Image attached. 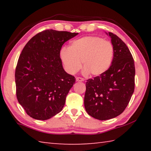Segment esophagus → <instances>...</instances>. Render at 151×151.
Here are the masks:
<instances>
[{
  "instance_id": "esophagus-1",
  "label": "esophagus",
  "mask_w": 151,
  "mask_h": 151,
  "mask_svg": "<svg viewBox=\"0 0 151 151\" xmlns=\"http://www.w3.org/2000/svg\"><path fill=\"white\" fill-rule=\"evenodd\" d=\"M76 81L78 82H83L84 81V78H81V77H76Z\"/></svg>"
}]
</instances>
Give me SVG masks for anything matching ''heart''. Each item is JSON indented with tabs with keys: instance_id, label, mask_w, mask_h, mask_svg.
I'll return each instance as SVG.
<instances>
[{
	"instance_id": "b5f03b06",
	"label": "heart",
	"mask_w": 151,
	"mask_h": 151,
	"mask_svg": "<svg viewBox=\"0 0 151 151\" xmlns=\"http://www.w3.org/2000/svg\"><path fill=\"white\" fill-rule=\"evenodd\" d=\"M113 55L114 48L111 42L93 36L73 40L69 47H64L60 51V58L66 72H78L82 62L84 74L91 73L93 76L103 75L109 69Z\"/></svg>"
}]
</instances>
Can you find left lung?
I'll return each mask as SVG.
<instances>
[{
  "label": "left lung",
  "mask_w": 151,
  "mask_h": 151,
  "mask_svg": "<svg viewBox=\"0 0 151 151\" xmlns=\"http://www.w3.org/2000/svg\"><path fill=\"white\" fill-rule=\"evenodd\" d=\"M106 34L114 48L111 66L103 75L87 80L84 99L87 113L101 121L121 114L134 89V63L129 48L116 35Z\"/></svg>",
  "instance_id": "8db88e82"
}]
</instances>
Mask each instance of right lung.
<instances>
[{
	"mask_svg": "<svg viewBox=\"0 0 151 151\" xmlns=\"http://www.w3.org/2000/svg\"><path fill=\"white\" fill-rule=\"evenodd\" d=\"M77 35L47 30L34 36L22 49L15 70L17 97L32 118L45 121L63 110L75 78L64 70L60 51Z\"/></svg>",
	"mask_w": 151,
	"mask_h": 151,
	"instance_id": "add662e5",
	"label": "right lung"
}]
</instances>
